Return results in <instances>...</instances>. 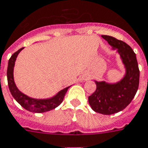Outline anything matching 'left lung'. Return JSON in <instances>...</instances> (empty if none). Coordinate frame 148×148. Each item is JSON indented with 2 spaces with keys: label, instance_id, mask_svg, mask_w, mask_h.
Masks as SVG:
<instances>
[{
  "label": "left lung",
  "instance_id": "left-lung-1",
  "mask_svg": "<svg viewBox=\"0 0 148 148\" xmlns=\"http://www.w3.org/2000/svg\"><path fill=\"white\" fill-rule=\"evenodd\" d=\"M113 49H117L126 67V74L115 84L96 82V90L88 97L89 105L96 112L112 115L123 110L131 102L139 87L140 71L136 54L131 47L114 37L102 35Z\"/></svg>",
  "mask_w": 148,
  "mask_h": 148
}]
</instances>
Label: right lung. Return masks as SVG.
Masks as SVG:
<instances>
[{
    "mask_svg": "<svg viewBox=\"0 0 148 148\" xmlns=\"http://www.w3.org/2000/svg\"><path fill=\"white\" fill-rule=\"evenodd\" d=\"M21 49H23V48H21L14 53H13V55L11 56V58L8 60L7 77H8V88L11 94L21 106L29 112L40 113V112H45L50 111L52 109H55L63 101L65 94L70 86L65 88L60 92H58L55 96L48 99H32L20 92L14 84L13 71H14V62L16 60L18 53L21 51Z\"/></svg>",
    "mask_w": 148,
    "mask_h": 148,
    "instance_id": "add662e5",
    "label": "right lung"
}]
</instances>
